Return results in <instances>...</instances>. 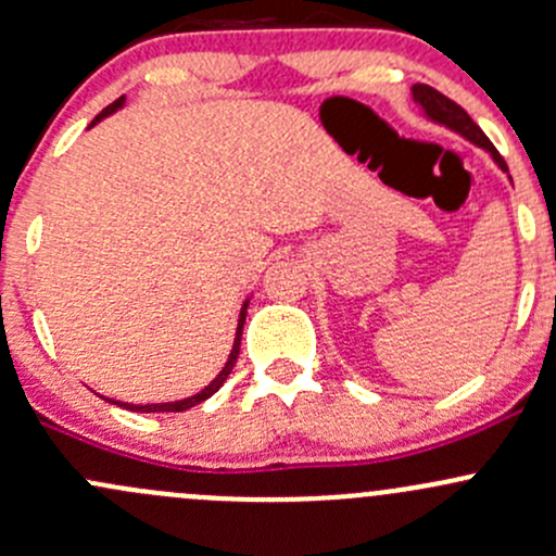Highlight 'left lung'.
Masks as SVG:
<instances>
[{"label":"left lung","mask_w":556,"mask_h":556,"mask_svg":"<svg viewBox=\"0 0 556 556\" xmlns=\"http://www.w3.org/2000/svg\"><path fill=\"white\" fill-rule=\"evenodd\" d=\"M413 101L424 109V114L429 116L431 122H437V125H445V127H450V130L458 132V136L471 140V143L479 146V149H484L490 156H493V162L501 167V170L509 173L504 156L495 151V146L490 143L488 136H484V132L477 127V122L471 119V116L466 114L458 103L450 101L447 96H442L440 90H434V87H429V85H413Z\"/></svg>","instance_id":"left-lung-1"}]
</instances>
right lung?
Here are the masks:
<instances>
[{"mask_svg": "<svg viewBox=\"0 0 556 556\" xmlns=\"http://www.w3.org/2000/svg\"><path fill=\"white\" fill-rule=\"evenodd\" d=\"M122 103H125V96H122V98H116V101L111 103V106L103 109L101 114H98L96 119L90 122V127H92V125H98V122H101L103 116L114 114L116 109H122ZM248 303H250V301H244V303H242V312H239L237 336H233V346H231V354H229V359H226L224 370H220L218 376L213 378V381H210L207 386H204V389L200 391V394H194V396H186V400H178V402H156V405H127V402H114V400H109V402H114V405H119V407H127V410H132V413H184V410H189V407H194V405H200V402L210 400V396H213L215 391H218L220 386L226 383V378H229V372L233 370V362H237V356H239V341H242V327H244V317H248Z\"/></svg>", "mask_w": 556, "mask_h": 556, "instance_id": "1", "label": "right lung"}]
</instances>
